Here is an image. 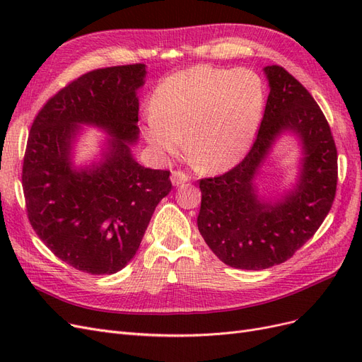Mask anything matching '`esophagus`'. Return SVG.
<instances>
[{
    "label": "esophagus",
    "instance_id": "34e87169",
    "mask_svg": "<svg viewBox=\"0 0 362 362\" xmlns=\"http://www.w3.org/2000/svg\"><path fill=\"white\" fill-rule=\"evenodd\" d=\"M170 178H172V184H173V185H181V184L187 182V181L190 180L189 175H187V173H184V172H181V170H173Z\"/></svg>",
    "mask_w": 362,
    "mask_h": 362
}]
</instances>
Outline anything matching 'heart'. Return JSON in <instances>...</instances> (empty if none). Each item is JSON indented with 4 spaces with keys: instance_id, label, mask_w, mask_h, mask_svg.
<instances>
[{
    "instance_id": "heart-1",
    "label": "heart",
    "mask_w": 362,
    "mask_h": 362,
    "mask_svg": "<svg viewBox=\"0 0 362 362\" xmlns=\"http://www.w3.org/2000/svg\"><path fill=\"white\" fill-rule=\"evenodd\" d=\"M266 90L250 69H223L199 64L163 80L144 117L148 144L158 154L187 148L201 166L222 170L234 166L250 148L258 131Z\"/></svg>"
}]
</instances>
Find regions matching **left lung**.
<instances>
[{
    "label": "left lung",
    "mask_w": 362,
    "mask_h": 362,
    "mask_svg": "<svg viewBox=\"0 0 362 362\" xmlns=\"http://www.w3.org/2000/svg\"><path fill=\"white\" fill-rule=\"evenodd\" d=\"M270 92L254 145L237 166L199 180L198 228L225 264L261 270L290 259L331 211L337 192V146L311 93L279 64L264 68ZM293 130L303 140L298 189L275 206L259 202L253 180L274 139Z\"/></svg>",
    "instance_id": "8db88e82"
}]
</instances>
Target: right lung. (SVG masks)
Instances as JSON below:
<instances>
[{"instance_id": "right-lung-1", "label": "right lung", "mask_w": 362, "mask_h": 362, "mask_svg": "<svg viewBox=\"0 0 362 362\" xmlns=\"http://www.w3.org/2000/svg\"><path fill=\"white\" fill-rule=\"evenodd\" d=\"M145 74L144 63L86 72L52 95L31 124L21 175L30 225L54 255L89 275L128 264L172 190L169 170L140 166L129 152ZM76 123L114 136L105 160L81 173L69 157Z\"/></svg>"}]
</instances>
